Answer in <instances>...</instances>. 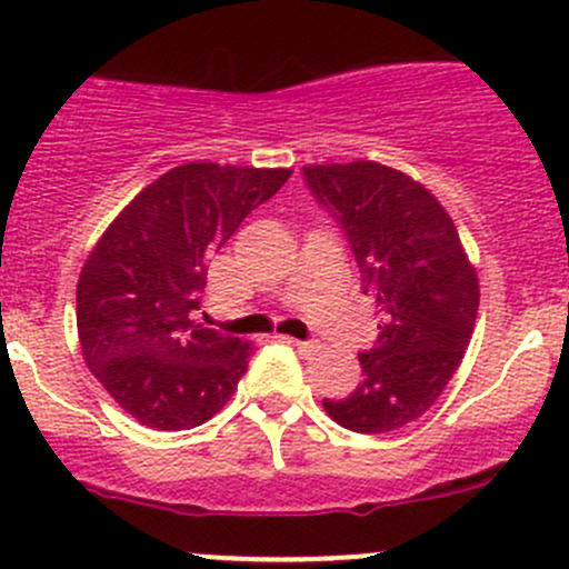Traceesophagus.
<instances>
[{"label": "esophagus", "instance_id": "1", "mask_svg": "<svg viewBox=\"0 0 569 569\" xmlns=\"http://www.w3.org/2000/svg\"><path fill=\"white\" fill-rule=\"evenodd\" d=\"M279 339H282V341H287V345L298 347V350H301V352H309V350H315V345H311V341H301V339H292V336H279Z\"/></svg>", "mask_w": 569, "mask_h": 569}]
</instances>
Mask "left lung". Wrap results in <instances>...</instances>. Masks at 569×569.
Returning a JSON list of instances; mask_svg holds the SVG:
<instances>
[{"instance_id":"left-lung-1","label":"left lung","mask_w":569,"mask_h":569,"mask_svg":"<svg viewBox=\"0 0 569 569\" xmlns=\"http://www.w3.org/2000/svg\"><path fill=\"white\" fill-rule=\"evenodd\" d=\"M315 198L339 219L375 303L377 341L360 352L363 380L322 399L339 426L385 433L429 412L461 366L478 317V271L450 213L412 176L356 160L307 164Z\"/></svg>"}]
</instances>
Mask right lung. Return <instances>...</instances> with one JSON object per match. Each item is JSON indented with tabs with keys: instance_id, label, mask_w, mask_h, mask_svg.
<instances>
[{
	"instance_id": "1",
	"label": "right lung",
	"mask_w": 569,
	"mask_h": 569,
	"mask_svg": "<svg viewBox=\"0 0 569 569\" xmlns=\"http://www.w3.org/2000/svg\"><path fill=\"white\" fill-rule=\"evenodd\" d=\"M290 168L189 162L119 211L78 277L76 320L91 375L140 426L206 423L236 393L252 345L194 320L209 260Z\"/></svg>"
}]
</instances>
